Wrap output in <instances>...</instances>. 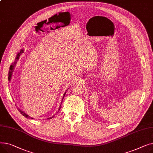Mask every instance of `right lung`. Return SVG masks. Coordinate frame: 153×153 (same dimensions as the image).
Listing matches in <instances>:
<instances>
[{"label": "right lung", "mask_w": 153, "mask_h": 153, "mask_svg": "<svg viewBox=\"0 0 153 153\" xmlns=\"http://www.w3.org/2000/svg\"><path fill=\"white\" fill-rule=\"evenodd\" d=\"M23 52H24L23 50V49H22V50L20 51V52H19V53H17V56H16L15 61H14V62L11 64V65H10V71H9V77H8V79H9V81H10L11 78H12V73H13V70H14V68H15V65H16V64H17V61L19 59L20 55H21ZM65 94H66V92L64 93V95H63V97H62V100H63V99H64V96H65ZM61 103H62V102L61 103V105L59 106V109H58V112L59 111V110H60V108H61ZM19 111H20V113L22 115H23L24 117H25L28 118H30L31 119H33V118H32V117H29V116H28V115H27L25 113H24V111H22V110H21L20 109H19ZM58 112H57V113H58ZM53 117H54V116H53L52 117L48 118H47V119L50 120V119H51V118H53Z\"/></svg>", "instance_id": "right-lung-1"}]
</instances>
